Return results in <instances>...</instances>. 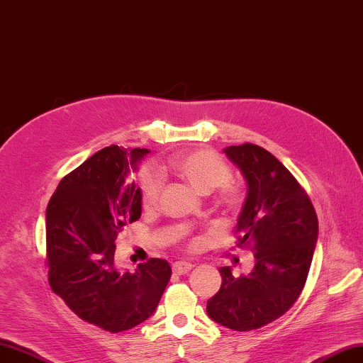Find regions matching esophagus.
Masks as SVG:
<instances>
[{"label":"esophagus","instance_id":"esophagus-1","mask_svg":"<svg viewBox=\"0 0 363 363\" xmlns=\"http://www.w3.org/2000/svg\"><path fill=\"white\" fill-rule=\"evenodd\" d=\"M193 269V264L191 263H185V261H178V263L173 264V272L178 274V275H184L190 272Z\"/></svg>","mask_w":363,"mask_h":363}]
</instances>
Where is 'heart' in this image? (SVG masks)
<instances>
[{"label": "heart", "mask_w": 363, "mask_h": 363, "mask_svg": "<svg viewBox=\"0 0 363 363\" xmlns=\"http://www.w3.org/2000/svg\"><path fill=\"white\" fill-rule=\"evenodd\" d=\"M167 167L199 195H208L230 181V168L212 151L196 150L189 153H179L168 159ZM139 187L143 208H151L161 195L162 178L151 168H145L139 176ZM223 202L227 207L238 206V195L233 190H225Z\"/></svg>", "instance_id": "heart-1"}]
</instances>
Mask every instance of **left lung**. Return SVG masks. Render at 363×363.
<instances>
[{"label": "left lung", "instance_id": "obj_1", "mask_svg": "<svg viewBox=\"0 0 363 363\" xmlns=\"http://www.w3.org/2000/svg\"><path fill=\"white\" fill-rule=\"evenodd\" d=\"M227 159L246 181L237 220L240 244L255 252L247 275L221 267V288L207 301V315L233 331H252L288 311L305 286L318 223L306 193L278 159L252 143L225 147Z\"/></svg>", "mask_w": 363, "mask_h": 363}]
</instances>
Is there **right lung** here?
<instances>
[{
	"instance_id": "add662e5",
	"label": "right lung",
	"mask_w": 363,
	"mask_h": 363,
	"mask_svg": "<svg viewBox=\"0 0 363 363\" xmlns=\"http://www.w3.org/2000/svg\"><path fill=\"white\" fill-rule=\"evenodd\" d=\"M148 148L106 147L58 184L46 208L49 284L82 320L122 333L153 315L172 277L167 259L126 271L116 238L142 215L133 176Z\"/></svg>"
}]
</instances>
